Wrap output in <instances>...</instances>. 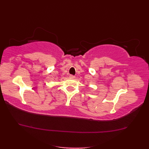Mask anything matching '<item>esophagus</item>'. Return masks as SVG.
Returning <instances> with one entry per match:
<instances>
[{"label":"esophagus","instance_id":"obj_1","mask_svg":"<svg viewBox=\"0 0 149 149\" xmlns=\"http://www.w3.org/2000/svg\"><path fill=\"white\" fill-rule=\"evenodd\" d=\"M69 77H70V78H72V79L75 78V76H74V75H70Z\"/></svg>","mask_w":149,"mask_h":149}]
</instances>
